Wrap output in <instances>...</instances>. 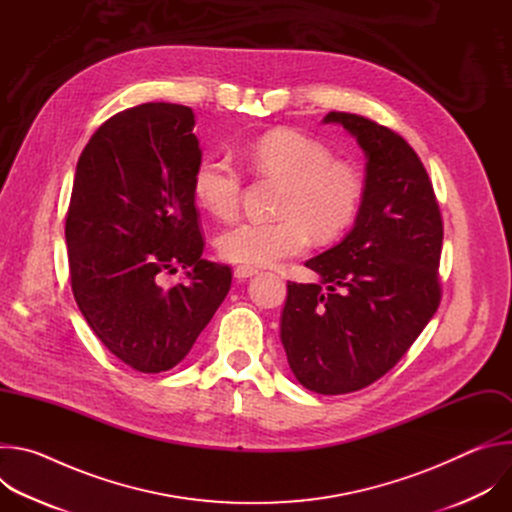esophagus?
Returning a JSON list of instances; mask_svg holds the SVG:
<instances>
[{
    "label": "esophagus",
    "mask_w": 512,
    "mask_h": 512,
    "mask_svg": "<svg viewBox=\"0 0 512 512\" xmlns=\"http://www.w3.org/2000/svg\"><path fill=\"white\" fill-rule=\"evenodd\" d=\"M257 273H259V269L249 267V265H239V267H235V279H237V281H243V279H247V277L257 275Z\"/></svg>",
    "instance_id": "34e87169"
}]
</instances>
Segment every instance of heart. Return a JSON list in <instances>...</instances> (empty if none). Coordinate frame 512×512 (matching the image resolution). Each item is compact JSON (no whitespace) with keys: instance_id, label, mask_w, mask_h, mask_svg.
<instances>
[{"instance_id":"obj_1","label":"heart","mask_w":512,"mask_h":512,"mask_svg":"<svg viewBox=\"0 0 512 512\" xmlns=\"http://www.w3.org/2000/svg\"><path fill=\"white\" fill-rule=\"evenodd\" d=\"M253 174L281 182L275 221H243L216 239L223 259L265 267L304 253L310 235L338 237L358 212L362 180L324 143L298 131L277 129L259 137L247 154ZM194 194L212 216L229 221L239 210L243 172L227 154L206 156L194 172Z\"/></svg>"}]
</instances>
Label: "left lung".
<instances>
[{
	"label": "left lung",
	"instance_id": "obj_1",
	"mask_svg": "<svg viewBox=\"0 0 512 512\" xmlns=\"http://www.w3.org/2000/svg\"><path fill=\"white\" fill-rule=\"evenodd\" d=\"M367 158L352 231L306 261L318 283L287 281L281 344L310 391L344 395L373 385L409 350L442 300L444 223L411 145L385 125L330 111Z\"/></svg>",
	"mask_w": 512,
	"mask_h": 512
}]
</instances>
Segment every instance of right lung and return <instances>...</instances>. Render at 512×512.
<instances>
[{
	"label": "right lung",
	"mask_w": 512,
	"mask_h": 512,
	"mask_svg": "<svg viewBox=\"0 0 512 512\" xmlns=\"http://www.w3.org/2000/svg\"><path fill=\"white\" fill-rule=\"evenodd\" d=\"M194 123L184 105L125 109L93 133L72 184V294L97 338L139 373L176 367L231 289V267L202 259ZM176 264L187 281L164 288Z\"/></svg>",
	"instance_id": "obj_1"
}]
</instances>
